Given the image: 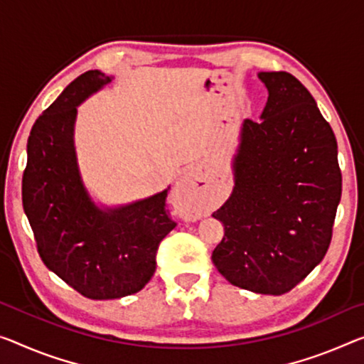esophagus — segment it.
<instances>
[{
	"instance_id": "1",
	"label": "esophagus",
	"mask_w": 364,
	"mask_h": 364,
	"mask_svg": "<svg viewBox=\"0 0 364 364\" xmlns=\"http://www.w3.org/2000/svg\"><path fill=\"white\" fill-rule=\"evenodd\" d=\"M178 190H181V192H192V182L188 181V178H186V181H182V183H181V187H178Z\"/></svg>"
}]
</instances>
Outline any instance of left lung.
<instances>
[{
  "instance_id": "left-lung-1",
  "label": "left lung",
  "mask_w": 364,
  "mask_h": 364,
  "mask_svg": "<svg viewBox=\"0 0 364 364\" xmlns=\"http://www.w3.org/2000/svg\"><path fill=\"white\" fill-rule=\"evenodd\" d=\"M259 77L268 100L262 120L244 122L236 187L213 213L225 236L211 259L234 287L278 296L326 257L342 172L337 139L311 92L287 71Z\"/></svg>"
}]
</instances>
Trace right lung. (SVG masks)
Wrapping results in <instances>:
<instances>
[{
  "label": "right lung",
  "instance_id": "right-lung-1",
  "mask_svg": "<svg viewBox=\"0 0 364 364\" xmlns=\"http://www.w3.org/2000/svg\"><path fill=\"white\" fill-rule=\"evenodd\" d=\"M112 80L97 70L77 76L43 110L27 139L22 206L48 270L89 299L138 293L156 270L159 244L177 223L164 190L148 200L102 211L82 187L73 146L76 105Z\"/></svg>",
  "mask_w": 364,
  "mask_h": 364
}]
</instances>
